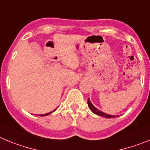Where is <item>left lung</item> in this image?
<instances>
[{"label": "left lung", "instance_id": "8db88e82", "mask_svg": "<svg viewBox=\"0 0 150 150\" xmlns=\"http://www.w3.org/2000/svg\"><path fill=\"white\" fill-rule=\"evenodd\" d=\"M88 106L89 107V109L91 110V112H94L95 114L98 115V116H102V117H104V118H107V119H110V118H115V117H117V116H114V115H110V114H107L106 112H102L100 111V110L97 109L96 107L93 105V104H91V102L90 101L89 98L88 99Z\"/></svg>", "mask_w": 150, "mask_h": 150}]
</instances>
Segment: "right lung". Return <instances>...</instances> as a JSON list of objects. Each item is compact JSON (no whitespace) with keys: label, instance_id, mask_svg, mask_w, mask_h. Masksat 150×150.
<instances>
[{"label":"right lung","instance_id":"obj_1","mask_svg":"<svg viewBox=\"0 0 150 150\" xmlns=\"http://www.w3.org/2000/svg\"><path fill=\"white\" fill-rule=\"evenodd\" d=\"M56 109H57V108H56ZM56 109H55V110H54L51 111V112H47V113H46V114H42V115H40V116H48V115H50V114H51V113H52V112H53L54 111H55V110H56Z\"/></svg>","mask_w":150,"mask_h":150}]
</instances>
